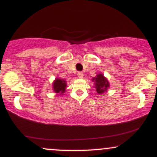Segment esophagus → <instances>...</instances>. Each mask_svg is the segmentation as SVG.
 I'll return each mask as SVG.
<instances>
[{
	"label": "esophagus",
	"mask_w": 157,
	"mask_h": 157,
	"mask_svg": "<svg viewBox=\"0 0 157 157\" xmlns=\"http://www.w3.org/2000/svg\"><path fill=\"white\" fill-rule=\"evenodd\" d=\"M77 76H78L79 78H82V77H83V74H82V72L79 71V72L77 73Z\"/></svg>",
	"instance_id": "esophagus-1"
}]
</instances>
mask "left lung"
Here are the masks:
<instances>
[{
  "label": "left lung",
  "instance_id": "left-lung-1",
  "mask_svg": "<svg viewBox=\"0 0 157 157\" xmlns=\"http://www.w3.org/2000/svg\"><path fill=\"white\" fill-rule=\"evenodd\" d=\"M92 81L94 82V88L98 94L104 93L110 86L107 78H105L102 74H98L96 77L92 78Z\"/></svg>",
  "mask_w": 157,
  "mask_h": 157
}]
</instances>
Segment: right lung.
<instances>
[{
	"label": "right lung",
	"instance_id": "add662e5",
	"mask_svg": "<svg viewBox=\"0 0 157 157\" xmlns=\"http://www.w3.org/2000/svg\"><path fill=\"white\" fill-rule=\"evenodd\" d=\"M66 89V81L62 79L57 78L53 82V90L55 93L63 94Z\"/></svg>",
	"mask_w": 157,
	"mask_h": 157
}]
</instances>
